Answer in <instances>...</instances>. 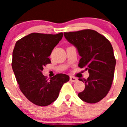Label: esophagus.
<instances>
[{
  "label": "esophagus",
  "instance_id": "obj_1",
  "mask_svg": "<svg viewBox=\"0 0 127 127\" xmlns=\"http://www.w3.org/2000/svg\"><path fill=\"white\" fill-rule=\"evenodd\" d=\"M70 80L71 82H75L78 80L77 78L74 77V76H70Z\"/></svg>",
  "mask_w": 127,
  "mask_h": 127
}]
</instances>
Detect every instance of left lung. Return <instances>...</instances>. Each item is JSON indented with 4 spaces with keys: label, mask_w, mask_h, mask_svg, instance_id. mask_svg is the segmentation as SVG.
Wrapping results in <instances>:
<instances>
[{
    "label": "left lung",
    "mask_w": 127,
    "mask_h": 127,
    "mask_svg": "<svg viewBox=\"0 0 127 127\" xmlns=\"http://www.w3.org/2000/svg\"><path fill=\"white\" fill-rule=\"evenodd\" d=\"M64 35L81 57L78 66L90 74L87 79H79L85 83V89L78 97L85 102H99L108 94L114 77L116 60L111 44L92 30L64 32Z\"/></svg>",
    "instance_id": "obj_1"
}]
</instances>
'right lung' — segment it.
<instances>
[{
  "label": "right lung",
  "instance_id": "right-lung-1",
  "mask_svg": "<svg viewBox=\"0 0 127 127\" xmlns=\"http://www.w3.org/2000/svg\"><path fill=\"white\" fill-rule=\"evenodd\" d=\"M63 36L32 33L16 43L12 67L23 94L39 106H47L57 99L63 85L69 76L57 74L48 80L42 74L43 66L51 63L49 57Z\"/></svg>",
  "mask_w": 127,
  "mask_h": 127
}]
</instances>
